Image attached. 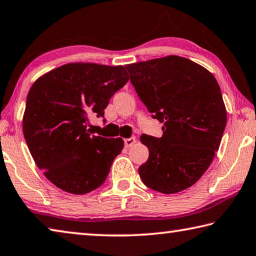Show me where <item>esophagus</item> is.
I'll return each mask as SVG.
<instances>
[{
	"mask_svg": "<svg viewBox=\"0 0 256 256\" xmlns=\"http://www.w3.org/2000/svg\"><path fill=\"white\" fill-rule=\"evenodd\" d=\"M136 142V138L135 137H130V138H126L124 140V146L126 147H130Z\"/></svg>",
	"mask_w": 256,
	"mask_h": 256,
	"instance_id": "34e87169",
	"label": "esophagus"
}]
</instances>
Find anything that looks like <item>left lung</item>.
Returning a JSON list of instances; mask_svg holds the SVG:
<instances>
[{
	"label": "left lung",
	"instance_id": "1",
	"mask_svg": "<svg viewBox=\"0 0 256 256\" xmlns=\"http://www.w3.org/2000/svg\"><path fill=\"white\" fill-rule=\"evenodd\" d=\"M152 116L164 126L160 138L142 135L150 156L138 172L150 189L176 194L194 184L220 145L227 114L220 88L202 66L180 56L126 65Z\"/></svg>",
	"mask_w": 256,
	"mask_h": 256
}]
</instances>
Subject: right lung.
Listing matches in <instances>:
<instances>
[{
	"label": "right lung",
	"instance_id": "1",
	"mask_svg": "<svg viewBox=\"0 0 256 256\" xmlns=\"http://www.w3.org/2000/svg\"><path fill=\"white\" fill-rule=\"evenodd\" d=\"M128 80L122 66L72 62L32 84L24 114V140L37 166L60 190L85 194L106 181L124 140L91 135L88 124L93 116H104L111 96Z\"/></svg>",
	"mask_w": 256,
	"mask_h": 256
}]
</instances>
